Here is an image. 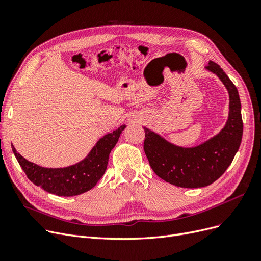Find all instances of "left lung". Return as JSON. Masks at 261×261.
<instances>
[{
    "label": "left lung",
    "instance_id": "obj_1",
    "mask_svg": "<svg viewBox=\"0 0 261 261\" xmlns=\"http://www.w3.org/2000/svg\"><path fill=\"white\" fill-rule=\"evenodd\" d=\"M206 68L220 78L230 94L228 120L217 136L197 147L181 148L144 127V150L150 167L160 178L178 187L197 188L212 184L232 163L242 141L239 91L217 63L210 61Z\"/></svg>",
    "mask_w": 261,
    "mask_h": 261
}]
</instances>
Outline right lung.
<instances>
[{"mask_svg": "<svg viewBox=\"0 0 261 261\" xmlns=\"http://www.w3.org/2000/svg\"><path fill=\"white\" fill-rule=\"evenodd\" d=\"M125 125L101 138L82 162L68 168L48 169L29 162L13 147V152L33 183L45 192L63 197L88 192L105 174L111 150L116 145Z\"/></svg>", "mask_w": 261, "mask_h": 261, "instance_id": "obj_1", "label": "right lung"}]
</instances>
